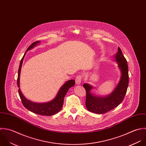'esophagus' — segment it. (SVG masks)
I'll use <instances>...</instances> for the list:
<instances>
[{"label": "esophagus", "mask_w": 146, "mask_h": 146, "mask_svg": "<svg viewBox=\"0 0 146 146\" xmlns=\"http://www.w3.org/2000/svg\"><path fill=\"white\" fill-rule=\"evenodd\" d=\"M82 76L81 75H78L76 77V79H75V82H76V84H80L81 83V82H82Z\"/></svg>", "instance_id": "34e87169"}]
</instances>
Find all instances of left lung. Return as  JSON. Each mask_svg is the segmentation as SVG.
I'll list each match as a JSON object with an SVG mask.
<instances>
[{
	"label": "left lung",
	"instance_id": "obj_1",
	"mask_svg": "<svg viewBox=\"0 0 146 146\" xmlns=\"http://www.w3.org/2000/svg\"><path fill=\"white\" fill-rule=\"evenodd\" d=\"M115 58L122 74L118 85L110 95L105 97L95 96L91 93L92 87L88 84H83L87 94L86 106L87 109L92 113L104 114L118 106L125 96L129 85L128 66L127 60L119 48H118Z\"/></svg>",
	"mask_w": 146,
	"mask_h": 146
}]
</instances>
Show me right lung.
I'll return each mask as SVG.
<instances>
[{"label": "right lung", "mask_w": 146, "mask_h": 146, "mask_svg": "<svg viewBox=\"0 0 146 146\" xmlns=\"http://www.w3.org/2000/svg\"><path fill=\"white\" fill-rule=\"evenodd\" d=\"M39 42H40V41H37L32 44L27 49L26 52L32 49L33 48H34V46H35ZM25 54L26 52L24 54L20 63V66L18 71V77L17 80V87L19 88L18 92H19V94L20 98L21 100L23 105L24 106L25 108H27L28 110H30L31 111L39 115H41L50 116L58 113L61 110L63 106L64 97L65 96L66 94H67L69 88L75 85V80H70L67 81L66 83H64L62 86V87L60 88L56 96L54 98V100H52L50 102H46V103H41V104L35 103L27 100L24 96V95L21 93L20 89V71H21V68Z\"/></svg>", "instance_id": "add662e5"}]
</instances>
